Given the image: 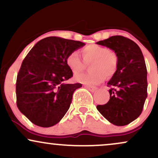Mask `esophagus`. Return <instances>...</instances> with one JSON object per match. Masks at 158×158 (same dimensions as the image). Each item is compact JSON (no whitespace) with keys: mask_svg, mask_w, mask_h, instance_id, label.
Returning <instances> with one entry per match:
<instances>
[{"mask_svg":"<svg viewBox=\"0 0 158 158\" xmlns=\"http://www.w3.org/2000/svg\"><path fill=\"white\" fill-rule=\"evenodd\" d=\"M85 88H88V89L90 91H91V92H94L97 89V88H96V87L90 86V85H86V86H85Z\"/></svg>","mask_w":158,"mask_h":158,"instance_id":"obj_1","label":"esophagus"}]
</instances>
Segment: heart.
Returning <instances> with one entry per match:
<instances>
[{"mask_svg": "<svg viewBox=\"0 0 158 158\" xmlns=\"http://www.w3.org/2000/svg\"><path fill=\"white\" fill-rule=\"evenodd\" d=\"M81 54L86 63H91L90 73L76 74L74 79L78 82L86 85H96L102 82L106 77L114 75L118 67V56L107 47L99 44H90L81 50ZM68 67L74 73L85 68V63L79 55L73 52L67 56Z\"/></svg>", "mask_w": 158, "mask_h": 158, "instance_id": "obj_1", "label": "heart"}]
</instances>
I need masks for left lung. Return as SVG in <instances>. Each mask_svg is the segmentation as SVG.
Returning a JSON list of instances; mask_svg holds the SVG:
<instances>
[{"instance_id":"obj_1","label":"left lung","mask_w":158,"mask_h":158,"mask_svg":"<svg viewBox=\"0 0 158 158\" xmlns=\"http://www.w3.org/2000/svg\"><path fill=\"white\" fill-rule=\"evenodd\" d=\"M97 44L111 49L119 59L117 71L108 82L109 101L97 108L112 124L126 126L140 115L147 97L144 57L135 41L121 35L111 36Z\"/></svg>"}]
</instances>
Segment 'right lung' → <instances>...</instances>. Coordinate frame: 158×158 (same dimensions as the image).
<instances>
[{
  "label": "right lung",
  "instance_id": "obj_1",
  "mask_svg": "<svg viewBox=\"0 0 158 158\" xmlns=\"http://www.w3.org/2000/svg\"><path fill=\"white\" fill-rule=\"evenodd\" d=\"M84 45L50 36L36 43L23 59L16 81L17 106L33 124L51 127L67 113L74 91L81 87L65 83L73 77L67 56Z\"/></svg>",
  "mask_w": 158,
  "mask_h": 158
}]
</instances>
